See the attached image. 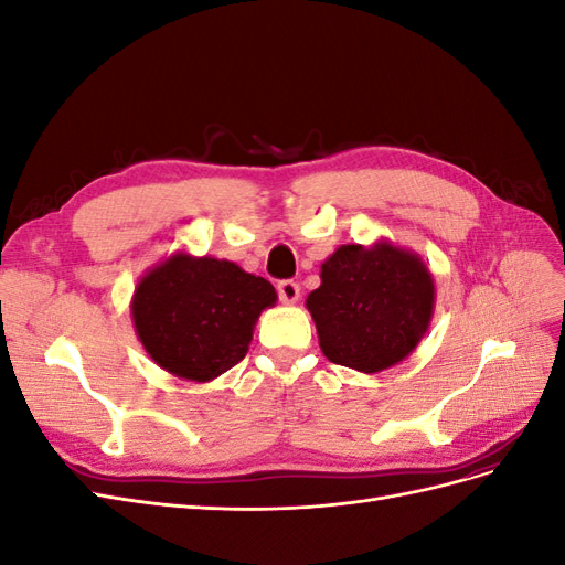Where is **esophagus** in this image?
Returning a JSON list of instances; mask_svg holds the SVG:
<instances>
[{"mask_svg":"<svg viewBox=\"0 0 565 565\" xmlns=\"http://www.w3.org/2000/svg\"><path fill=\"white\" fill-rule=\"evenodd\" d=\"M278 297L282 303H295L299 299V285L295 280H280L278 282Z\"/></svg>","mask_w":565,"mask_h":565,"instance_id":"34e87169","label":"esophagus"}]
</instances>
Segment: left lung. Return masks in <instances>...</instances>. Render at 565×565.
<instances>
[{
    "mask_svg": "<svg viewBox=\"0 0 565 565\" xmlns=\"http://www.w3.org/2000/svg\"><path fill=\"white\" fill-rule=\"evenodd\" d=\"M436 285L422 256L391 241L341 245L306 297L328 361L374 374L398 365L429 330Z\"/></svg>",
    "mask_w": 565,
    "mask_h": 565,
    "instance_id": "obj_1",
    "label": "left lung"
}]
</instances>
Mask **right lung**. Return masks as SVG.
Masks as SVG:
<instances>
[{"label": "right lung", "instance_id": "right-lung-1", "mask_svg": "<svg viewBox=\"0 0 565 565\" xmlns=\"http://www.w3.org/2000/svg\"><path fill=\"white\" fill-rule=\"evenodd\" d=\"M276 301L266 278L179 249L136 282L131 320L156 365L204 384L243 361L256 320Z\"/></svg>", "mask_w": 565, "mask_h": 565}]
</instances>
